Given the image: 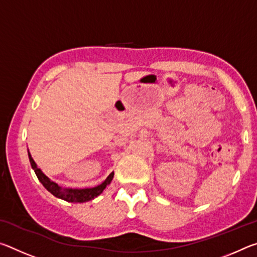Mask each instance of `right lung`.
<instances>
[{
	"label": "right lung",
	"mask_w": 257,
	"mask_h": 257,
	"mask_svg": "<svg viewBox=\"0 0 257 257\" xmlns=\"http://www.w3.org/2000/svg\"><path fill=\"white\" fill-rule=\"evenodd\" d=\"M28 156H29L30 164H32V168L34 169V171L36 173L38 180L41 181V184L44 186L52 195H54L55 197L64 199V201L70 202V203H84V202L90 201V199H94L95 197H97L98 195H101L103 193V190L106 188V186L110 184L113 179V176H114V172H111L101 185L93 187V188H82V189L63 188L62 189L58 184H56V182L52 181L50 178H47L44 173L42 172L41 169L37 168V165L34 162V160L29 152H28Z\"/></svg>",
	"instance_id": "1"
}]
</instances>
